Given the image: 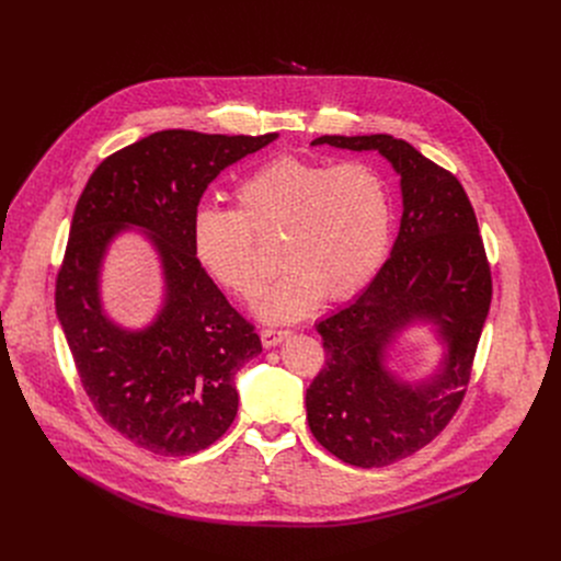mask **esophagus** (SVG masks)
Wrapping results in <instances>:
<instances>
[{"mask_svg":"<svg viewBox=\"0 0 561 561\" xmlns=\"http://www.w3.org/2000/svg\"><path fill=\"white\" fill-rule=\"evenodd\" d=\"M290 335V331H277V329H262V344L266 348L277 346L279 342H284Z\"/></svg>","mask_w":561,"mask_h":561,"instance_id":"esophagus-1","label":"esophagus"}]
</instances>
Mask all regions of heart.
Here are the masks:
<instances>
[{
  "label": "heart",
  "instance_id": "obj_1",
  "mask_svg": "<svg viewBox=\"0 0 561 561\" xmlns=\"http://www.w3.org/2000/svg\"><path fill=\"white\" fill-rule=\"evenodd\" d=\"M234 208L199 206L191 239L199 264L230 295L251 299L266 266L257 239H282L288 268L266 288L255 310L268 322H293L324 299L362 290L383 264L392 232L386 178L362 159L279 154L234 191Z\"/></svg>",
  "mask_w": 561,
  "mask_h": 561
}]
</instances>
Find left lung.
<instances>
[{
  "mask_svg": "<svg viewBox=\"0 0 561 561\" xmlns=\"http://www.w3.org/2000/svg\"><path fill=\"white\" fill-rule=\"evenodd\" d=\"M317 144L379 150L402 178L390 257L353 304L317 324L327 366L306 390L314 439L351 466L381 468L431 444L461 407L491 308V266L463 186L409 141L322 135ZM417 318L438 327L449 353L435 378L413 387L382 368V355Z\"/></svg>",
  "mask_w": 561,
  "mask_h": 561,
  "instance_id": "1",
  "label": "left lung"
}]
</instances>
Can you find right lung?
Masks as SVG:
<instances>
[{
  "label": "right lung",
  "instance_id": "1",
  "mask_svg": "<svg viewBox=\"0 0 561 561\" xmlns=\"http://www.w3.org/2000/svg\"><path fill=\"white\" fill-rule=\"evenodd\" d=\"M275 137L159 130L108 154L77 199L55 279L59 324L95 411L154 455L215 444L237 415L234 373L262 353L255 327L199 264L191 221L208 184ZM128 225L149 232L168 282L163 310L135 334L99 299L103 253Z\"/></svg>",
  "mask_w": 561,
  "mask_h": 561
}]
</instances>
